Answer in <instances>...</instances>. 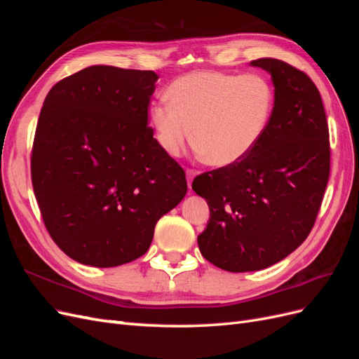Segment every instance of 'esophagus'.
<instances>
[{
    "label": "esophagus",
    "mask_w": 359,
    "mask_h": 359,
    "mask_svg": "<svg viewBox=\"0 0 359 359\" xmlns=\"http://www.w3.org/2000/svg\"><path fill=\"white\" fill-rule=\"evenodd\" d=\"M186 173H187V182H189V187H191V181H193L194 175H196V170L187 169V170H186Z\"/></svg>",
    "instance_id": "1"
}]
</instances>
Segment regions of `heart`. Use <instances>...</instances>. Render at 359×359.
I'll use <instances>...</instances> for the list:
<instances>
[{"label": "heart", "mask_w": 359, "mask_h": 359, "mask_svg": "<svg viewBox=\"0 0 359 359\" xmlns=\"http://www.w3.org/2000/svg\"><path fill=\"white\" fill-rule=\"evenodd\" d=\"M168 99L149 112L160 147L178 156L194 136L211 166H231L252 153L274 107L273 86L257 73L193 72L169 85Z\"/></svg>", "instance_id": "b5f03b06"}]
</instances>
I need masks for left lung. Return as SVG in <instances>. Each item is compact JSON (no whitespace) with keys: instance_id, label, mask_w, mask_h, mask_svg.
I'll return each mask as SVG.
<instances>
[{"instance_id":"left-lung-1","label":"left lung","mask_w":359,"mask_h":359,"mask_svg":"<svg viewBox=\"0 0 359 359\" xmlns=\"http://www.w3.org/2000/svg\"><path fill=\"white\" fill-rule=\"evenodd\" d=\"M250 64L274 83L265 133L243 160L191 184L210 206V222L198 236L201 253L231 273L268 268L306 241L330 178V132L316 85L285 61Z\"/></svg>"}]
</instances>
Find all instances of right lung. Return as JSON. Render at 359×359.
<instances>
[{"instance_id": "add662e5", "label": "right lung", "mask_w": 359, "mask_h": 359, "mask_svg": "<svg viewBox=\"0 0 359 359\" xmlns=\"http://www.w3.org/2000/svg\"><path fill=\"white\" fill-rule=\"evenodd\" d=\"M158 76L91 66L57 82L40 111L31 180L43 223L69 257L111 268L147 253L187 193L184 169L148 127Z\"/></svg>"}]
</instances>
